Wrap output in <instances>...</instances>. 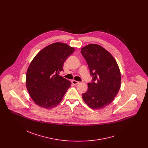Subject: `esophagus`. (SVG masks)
Listing matches in <instances>:
<instances>
[{
	"label": "esophagus",
	"instance_id": "1",
	"mask_svg": "<svg viewBox=\"0 0 148 148\" xmlns=\"http://www.w3.org/2000/svg\"><path fill=\"white\" fill-rule=\"evenodd\" d=\"M72 83H73V84L76 85H77V84H79V82H77V81H76V80H72Z\"/></svg>",
	"mask_w": 148,
	"mask_h": 148
}]
</instances>
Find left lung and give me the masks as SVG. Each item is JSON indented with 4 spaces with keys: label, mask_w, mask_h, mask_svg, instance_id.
I'll return each mask as SVG.
<instances>
[{
    "label": "left lung",
    "mask_w": 148,
    "mask_h": 148,
    "mask_svg": "<svg viewBox=\"0 0 148 148\" xmlns=\"http://www.w3.org/2000/svg\"><path fill=\"white\" fill-rule=\"evenodd\" d=\"M92 76V82L83 94L86 104L92 109H100L109 105L121 86L119 67L114 56L103 47L89 44L81 49Z\"/></svg>",
    "instance_id": "1"
}]
</instances>
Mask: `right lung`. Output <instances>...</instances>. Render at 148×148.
Instances as JSON below:
<instances>
[{"mask_svg":"<svg viewBox=\"0 0 148 148\" xmlns=\"http://www.w3.org/2000/svg\"><path fill=\"white\" fill-rule=\"evenodd\" d=\"M74 50L65 43L54 42L41 50L32 60L27 71L26 86L36 104L50 109L61 102L71 83L58 74L63 71L64 62Z\"/></svg>","mask_w":148,"mask_h":148,"instance_id":"add662e5","label":"right lung"}]
</instances>
